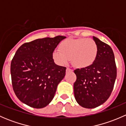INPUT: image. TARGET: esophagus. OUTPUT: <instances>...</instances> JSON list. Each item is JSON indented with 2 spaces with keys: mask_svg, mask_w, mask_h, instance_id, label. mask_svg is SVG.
<instances>
[{
  "mask_svg": "<svg viewBox=\"0 0 126 126\" xmlns=\"http://www.w3.org/2000/svg\"><path fill=\"white\" fill-rule=\"evenodd\" d=\"M66 72H72V69H69V68H66Z\"/></svg>",
  "mask_w": 126,
  "mask_h": 126,
  "instance_id": "34e87169",
  "label": "esophagus"
}]
</instances>
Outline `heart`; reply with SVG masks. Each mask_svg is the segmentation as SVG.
<instances>
[{
	"instance_id": "obj_1",
	"label": "heart",
	"mask_w": 126,
	"mask_h": 126,
	"mask_svg": "<svg viewBox=\"0 0 126 126\" xmlns=\"http://www.w3.org/2000/svg\"><path fill=\"white\" fill-rule=\"evenodd\" d=\"M97 50V46L93 39L69 38L61 43L60 50H54L52 56L54 61L60 65L68 63L71 58L74 66L85 68L95 62Z\"/></svg>"
}]
</instances>
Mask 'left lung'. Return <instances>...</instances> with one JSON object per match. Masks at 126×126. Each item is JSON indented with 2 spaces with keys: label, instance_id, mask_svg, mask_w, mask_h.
I'll use <instances>...</instances> for the list:
<instances>
[{
  "label": "left lung",
  "instance_id": "obj_1",
  "mask_svg": "<svg viewBox=\"0 0 126 126\" xmlns=\"http://www.w3.org/2000/svg\"><path fill=\"white\" fill-rule=\"evenodd\" d=\"M97 46V55L90 66L76 69L74 83L75 99L80 106L93 109L104 104L110 97L116 78V66L112 49L93 36Z\"/></svg>",
  "mask_w": 126,
  "mask_h": 126
}]
</instances>
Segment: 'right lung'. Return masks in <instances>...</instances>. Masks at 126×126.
Returning a JSON list of instances; mask_svg holds the SVG:
<instances>
[{"mask_svg":"<svg viewBox=\"0 0 126 126\" xmlns=\"http://www.w3.org/2000/svg\"><path fill=\"white\" fill-rule=\"evenodd\" d=\"M65 36L37 39L19 47L11 63L14 92L26 105L41 109L54 98L66 68L57 65L53 52Z\"/></svg>","mask_w":126,"mask_h":126,"instance_id":"right-lung-1","label":"right lung"}]
</instances>
